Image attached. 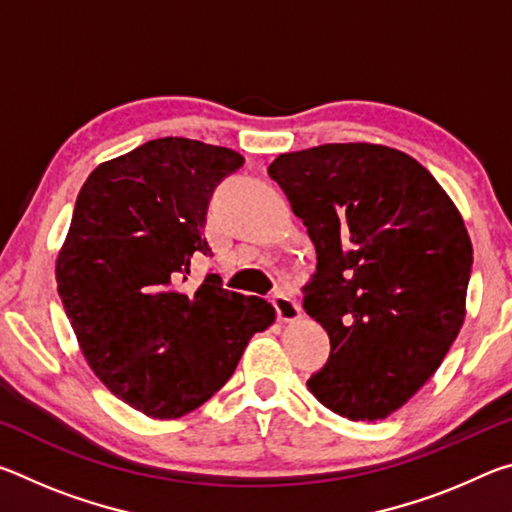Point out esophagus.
I'll list each match as a JSON object with an SVG mask.
<instances>
[{
	"instance_id": "esophagus-1",
	"label": "esophagus",
	"mask_w": 512,
	"mask_h": 512,
	"mask_svg": "<svg viewBox=\"0 0 512 512\" xmlns=\"http://www.w3.org/2000/svg\"><path fill=\"white\" fill-rule=\"evenodd\" d=\"M273 302L277 309V318H280L282 323H293V320H298L302 316L300 305L289 296V293H275Z\"/></svg>"
}]
</instances>
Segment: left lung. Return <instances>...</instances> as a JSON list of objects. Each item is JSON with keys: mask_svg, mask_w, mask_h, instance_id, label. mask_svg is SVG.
I'll return each instance as SVG.
<instances>
[{"mask_svg": "<svg viewBox=\"0 0 512 512\" xmlns=\"http://www.w3.org/2000/svg\"><path fill=\"white\" fill-rule=\"evenodd\" d=\"M268 176L316 246L305 311L332 352L309 391L343 418L384 420L427 384L463 327V216L418 160L384 144L282 153Z\"/></svg>", "mask_w": 512, "mask_h": 512, "instance_id": "8db88e82", "label": "left lung"}]
</instances>
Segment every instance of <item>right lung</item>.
Returning a JSON list of instances; mask_svg holds the SVG:
<instances>
[{"label": "right lung", "instance_id": "right-lung-1", "mask_svg": "<svg viewBox=\"0 0 512 512\" xmlns=\"http://www.w3.org/2000/svg\"><path fill=\"white\" fill-rule=\"evenodd\" d=\"M237 151L160 137L101 162L76 198L56 257L58 296L85 361L121 402L153 420L192 413L232 377L275 307L210 273L180 291L203 239L216 183Z\"/></svg>", "mask_w": 512, "mask_h": 512}]
</instances>
